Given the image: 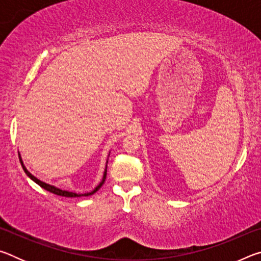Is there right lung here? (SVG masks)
I'll return each instance as SVG.
<instances>
[{
	"mask_svg": "<svg viewBox=\"0 0 261 261\" xmlns=\"http://www.w3.org/2000/svg\"><path fill=\"white\" fill-rule=\"evenodd\" d=\"M19 161H20V163H21V167H23V169H24V171H25V174L28 175L31 179L34 180V182L37 183L38 185H40V187H41L42 189H45V190H47V191H49V192L54 193V194H57V196H62V197L73 198V197H83V196H84V197H88V196H91V194L95 193V192L98 191V190H99L101 187H102V184L105 183V180H106V176H107V167H106V170H105V174H103L102 180H101L100 184H99L98 187H96V188L93 190V191H91V192H87V193H74V192L65 191V190H61V189H59V188L54 187V185L47 184V183H45V182H42V180L38 179L37 177H35V176H33L32 174L30 173V171H29L28 169H26L25 166H24V163H23V161H21V158H20V156H19Z\"/></svg>",
	"mask_w": 261,
	"mask_h": 261,
	"instance_id": "obj_1",
	"label": "right lung"
}]
</instances>
